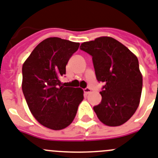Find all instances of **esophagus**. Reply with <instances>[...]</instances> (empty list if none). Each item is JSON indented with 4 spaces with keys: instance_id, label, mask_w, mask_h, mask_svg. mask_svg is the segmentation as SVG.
<instances>
[{
    "instance_id": "34e87169",
    "label": "esophagus",
    "mask_w": 158,
    "mask_h": 158,
    "mask_svg": "<svg viewBox=\"0 0 158 158\" xmlns=\"http://www.w3.org/2000/svg\"><path fill=\"white\" fill-rule=\"evenodd\" d=\"M83 91H84V94L87 95V94H90V93L91 92V89L89 88V87H87V88H85L84 90H83Z\"/></svg>"
}]
</instances>
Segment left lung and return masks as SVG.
<instances>
[{
    "instance_id": "left-lung-1",
    "label": "left lung",
    "mask_w": 158,
    "mask_h": 158,
    "mask_svg": "<svg viewBox=\"0 0 158 158\" xmlns=\"http://www.w3.org/2000/svg\"><path fill=\"white\" fill-rule=\"evenodd\" d=\"M92 56L97 80L104 83L102 101L94 106L98 118L109 127H118L138 109L142 75L137 56L117 40L101 36L81 44Z\"/></svg>"
}]
</instances>
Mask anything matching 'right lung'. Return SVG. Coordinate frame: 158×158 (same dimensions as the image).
I'll use <instances>...</instances> for the list:
<instances>
[{"mask_svg":"<svg viewBox=\"0 0 158 158\" xmlns=\"http://www.w3.org/2000/svg\"><path fill=\"white\" fill-rule=\"evenodd\" d=\"M79 47V43L61 38H47L22 67V90L30 111L38 123L51 130L68 127L83 99L82 89L65 87L60 80Z\"/></svg>","mask_w":158,"mask_h":158,"instance_id":"1","label":"right lung"}]
</instances>
